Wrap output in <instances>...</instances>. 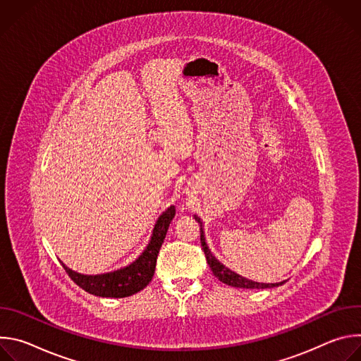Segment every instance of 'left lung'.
<instances>
[{
	"mask_svg": "<svg viewBox=\"0 0 361 361\" xmlns=\"http://www.w3.org/2000/svg\"><path fill=\"white\" fill-rule=\"evenodd\" d=\"M194 219L195 221H198L200 224V240H201V247L204 250V254H205V259H207V263L213 271V274L220 280L223 281L224 284L227 286H231V287H238V288H273V287H279L281 284L286 283L284 281H280V283H257V281H252V280H248L237 273H234L233 270H230L228 267H226L223 263H220L214 254L212 252V250L209 248L207 245V241H205V235H204V228H202V220L194 214Z\"/></svg>",
	"mask_w": 361,
	"mask_h": 361,
	"instance_id": "8db88e82",
	"label": "left lung"
}]
</instances>
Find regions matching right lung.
I'll return each mask as SVG.
<instances>
[{
    "label": "right lung",
    "mask_w": 361,
    "mask_h": 361,
    "mask_svg": "<svg viewBox=\"0 0 361 361\" xmlns=\"http://www.w3.org/2000/svg\"><path fill=\"white\" fill-rule=\"evenodd\" d=\"M176 216V207H170L161 213L156 226L152 228L151 238L144 248V251L137 257V259L116 271L104 273V274H81L70 267H67L61 260L64 270L71 277V280L85 290L90 294L97 297H111V298H123L133 295L148 286L151 281L154 271H156V263L159 251L164 243L167 230L170 227L171 220Z\"/></svg>",
    "instance_id": "1"
}]
</instances>
